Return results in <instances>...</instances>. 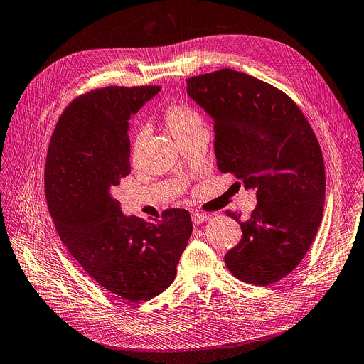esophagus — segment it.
<instances>
[{
	"mask_svg": "<svg viewBox=\"0 0 364 364\" xmlns=\"http://www.w3.org/2000/svg\"><path fill=\"white\" fill-rule=\"evenodd\" d=\"M191 220H193V223H195V225H199L208 220V215L203 212H193Z\"/></svg>",
	"mask_w": 364,
	"mask_h": 364,
	"instance_id": "34e87169",
	"label": "esophagus"
}]
</instances>
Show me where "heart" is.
Masks as SVG:
<instances>
[{
	"instance_id": "b5f03b06",
	"label": "heart",
	"mask_w": 364,
	"mask_h": 364,
	"mask_svg": "<svg viewBox=\"0 0 364 364\" xmlns=\"http://www.w3.org/2000/svg\"><path fill=\"white\" fill-rule=\"evenodd\" d=\"M162 118H164L165 126L171 130V133L176 136L177 140L183 139L191 132L203 127V118L200 112L196 108H193L191 105L183 104V102L168 105L162 112ZM140 146H141V139L136 137L132 148L133 159H137Z\"/></svg>"
}]
</instances>
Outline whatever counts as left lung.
<instances>
[{
  "label": "left lung",
  "mask_w": 364,
  "mask_h": 364,
  "mask_svg": "<svg viewBox=\"0 0 364 364\" xmlns=\"http://www.w3.org/2000/svg\"><path fill=\"white\" fill-rule=\"evenodd\" d=\"M187 93L213 118L218 169L256 190L247 221L227 212L243 231L224 257L227 268L247 284H274L297 268L322 223L319 141L288 95L246 73L223 68L193 76Z\"/></svg>",
  "instance_id": "left-lung-1"
}]
</instances>
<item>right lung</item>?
<instances>
[{"label": "right lung", "instance_id": "add662e5", "mask_svg": "<svg viewBox=\"0 0 364 364\" xmlns=\"http://www.w3.org/2000/svg\"><path fill=\"white\" fill-rule=\"evenodd\" d=\"M161 86H107L64 109L50 140L45 196L70 255L107 291L146 301L173 284L193 224L186 209L159 221L126 216L112 196L130 174L129 119Z\"/></svg>", "mask_w": 364, "mask_h": 364}]
</instances>
